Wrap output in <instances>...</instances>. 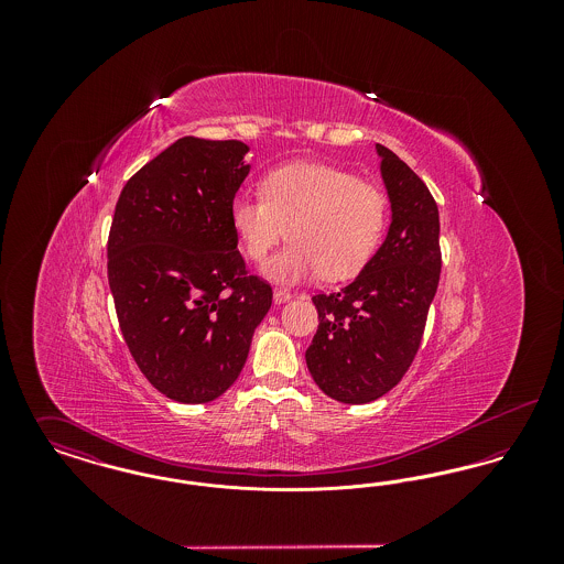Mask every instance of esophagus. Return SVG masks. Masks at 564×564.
Wrapping results in <instances>:
<instances>
[{"instance_id": "obj_1", "label": "esophagus", "mask_w": 564, "mask_h": 564, "mask_svg": "<svg viewBox=\"0 0 564 564\" xmlns=\"http://www.w3.org/2000/svg\"><path fill=\"white\" fill-rule=\"evenodd\" d=\"M274 304H285V302H290L294 295L290 294V292H285V290H274Z\"/></svg>"}]
</instances>
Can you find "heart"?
Returning a JSON list of instances; mask_svg holds the SVG:
<instances>
[{"label": "heart", "mask_w": 564, "mask_h": 564, "mask_svg": "<svg viewBox=\"0 0 564 564\" xmlns=\"http://www.w3.org/2000/svg\"><path fill=\"white\" fill-rule=\"evenodd\" d=\"M261 194L230 200L242 251L264 264L272 249L292 242L264 269L270 281L295 285L322 272L338 281L364 269L382 237L387 200L350 171L325 162H290L264 177Z\"/></svg>", "instance_id": "obj_1"}]
</instances>
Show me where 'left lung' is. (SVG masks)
<instances>
[{
	"mask_svg": "<svg viewBox=\"0 0 564 564\" xmlns=\"http://www.w3.org/2000/svg\"><path fill=\"white\" fill-rule=\"evenodd\" d=\"M391 224L368 264L336 294L313 297L319 329L306 366L336 402L370 403L410 368L440 281V214L423 180L376 143Z\"/></svg>",
	"mask_w": 564,
	"mask_h": 564,
	"instance_id": "8db88e82",
	"label": "left lung"
}]
</instances>
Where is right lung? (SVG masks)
I'll return each mask as SVG.
<instances>
[{"label": "right lung", "instance_id": "obj_1", "mask_svg": "<svg viewBox=\"0 0 564 564\" xmlns=\"http://www.w3.org/2000/svg\"><path fill=\"white\" fill-rule=\"evenodd\" d=\"M242 141L182 137L122 189L109 290L139 370L180 403L214 402L241 375L269 283L245 272L230 200L251 166Z\"/></svg>", "mask_w": 564, "mask_h": 564}]
</instances>
